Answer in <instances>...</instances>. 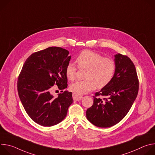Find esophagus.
Returning <instances> with one entry per match:
<instances>
[{
    "label": "esophagus",
    "mask_w": 155,
    "mask_h": 155,
    "mask_svg": "<svg viewBox=\"0 0 155 155\" xmlns=\"http://www.w3.org/2000/svg\"><path fill=\"white\" fill-rule=\"evenodd\" d=\"M72 97H73V99H74V101H80V100L82 99L83 96H82V95L76 94L74 93L73 95H72Z\"/></svg>",
    "instance_id": "1"
}]
</instances>
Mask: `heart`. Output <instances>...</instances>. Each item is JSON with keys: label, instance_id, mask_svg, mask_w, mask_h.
<instances>
[{"label": "heart", "instance_id": "heart-1", "mask_svg": "<svg viewBox=\"0 0 155 155\" xmlns=\"http://www.w3.org/2000/svg\"><path fill=\"white\" fill-rule=\"evenodd\" d=\"M75 61L79 69H86L84 80L77 81L70 86V90L76 94L81 95L94 90L96 86L103 88L107 86L115 74L116 65L114 59L102 56L91 50L81 51ZM77 68L70 62L65 68V75L69 80L73 81L76 77Z\"/></svg>", "mask_w": 155, "mask_h": 155}]
</instances>
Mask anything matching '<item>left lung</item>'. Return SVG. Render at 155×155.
<instances>
[{
  "label": "left lung",
  "instance_id": "8db88e82",
  "mask_svg": "<svg viewBox=\"0 0 155 155\" xmlns=\"http://www.w3.org/2000/svg\"><path fill=\"white\" fill-rule=\"evenodd\" d=\"M116 71L107 86L95 93L93 105L86 110V118L100 127H111L123 120L137 97L139 80L135 65L129 58L115 55Z\"/></svg>",
  "mask_w": 155,
  "mask_h": 155
}]
</instances>
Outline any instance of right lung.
<instances>
[{
  "label": "right lung",
  "instance_id": "right-lung-1",
  "mask_svg": "<svg viewBox=\"0 0 155 155\" xmlns=\"http://www.w3.org/2000/svg\"><path fill=\"white\" fill-rule=\"evenodd\" d=\"M67 50L51 47L32 53L25 61L19 75L18 93L26 113L36 123L52 126L61 122L73 103L68 87L65 68L71 56ZM56 84L62 94L56 98L50 93Z\"/></svg>",
  "mask_w": 155,
  "mask_h": 155
}]
</instances>
